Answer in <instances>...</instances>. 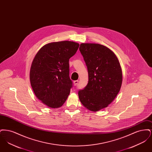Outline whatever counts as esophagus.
Masks as SVG:
<instances>
[{"label":"esophagus","instance_id":"obj_1","mask_svg":"<svg viewBox=\"0 0 152 152\" xmlns=\"http://www.w3.org/2000/svg\"><path fill=\"white\" fill-rule=\"evenodd\" d=\"M78 83H79V80H75V81H73V84H74V85H75V86H77Z\"/></svg>","mask_w":152,"mask_h":152}]
</instances>
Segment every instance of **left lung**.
Returning <instances> with one entry per match:
<instances>
[{
    "mask_svg": "<svg viewBox=\"0 0 152 152\" xmlns=\"http://www.w3.org/2000/svg\"><path fill=\"white\" fill-rule=\"evenodd\" d=\"M79 50L88 72L87 86L78 92L80 101L89 110L97 112L107 107L118 94L121 68L114 52L104 45L81 43Z\"/></svg>",
    "mask_w": 152,
    "mask_h": 152,
    "instance_id": "left-lung-1",
    "label": "left lung"
}]
</instances>
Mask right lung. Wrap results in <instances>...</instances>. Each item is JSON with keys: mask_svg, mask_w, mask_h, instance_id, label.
I'll list each match as a JSON object with an SVG mask.
<instances>
[{"mask_svg": "<svg viewBox=\"0 0 152 152\" xmlns=\"http://www.w3.org/2000/svg\"><path fill=\"white\" fill-rule=\"evenodd\" d=\"M79 44L62 41L47 44L37 52L29 73L30 83L36 97L51 108L61 107L72 87L69 77V58Z\"/></svg>", "mask_w": 152, "mask_h": 152, "instance_id": "add662e5", "label": "right lung"}]
</instances>
